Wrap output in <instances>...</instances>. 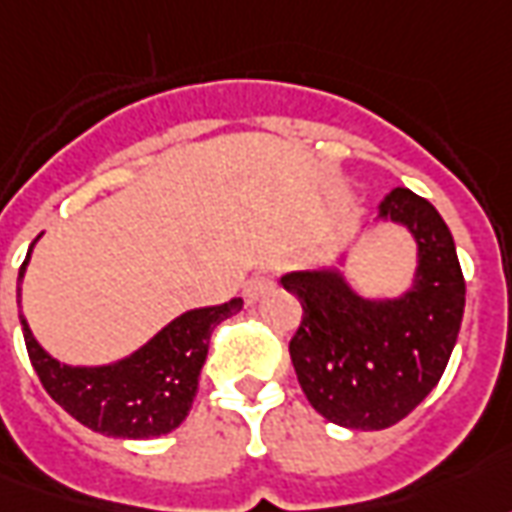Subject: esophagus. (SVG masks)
Returning <instances> with one entry per match:
<instances>
[{
  "mask_svg": "<svg viewBox=\"0 0 512 512\" xmlns=\"http://www.w3.org/2000/svg\"><path fill=\"white\" fill-rule=\"evenodd\" d=\"M272 286H275L272 275H267V272H256V275H251V278H248V283H245L242 294H245V300L248 302H259L264 294L270 292Z\"/></svg>",
  "mask_w": 512,
  "mask_h": 512,
  "instance_id": "esophagus-1",
  "label": "esophagus"
}]
</instances>
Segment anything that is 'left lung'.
Returning a JSON list of instances; mask_svg holds the SVG:
<instances>
[{
	"mask_svg": "<svg viewBox=\"0 0 512 512\" xmlns=\"http://www.w3.org/2000/svg\"><path fill=\"white\" fill-rule=\"evenodd\" d=\"M374 223L412 234L417 267L395 297H365L346 275V253L333 264L286 272L281 286L302 305L294 333V371L324 420L382 431L404 420L442 379L464 319L466 283L453 234L431 201L395 188Z\"/></svg>",
	"mask_w": 512,
	"mask_h": 512,
	"instance_id": "obj_1",
	"label": "left lung"
}]
</instances>
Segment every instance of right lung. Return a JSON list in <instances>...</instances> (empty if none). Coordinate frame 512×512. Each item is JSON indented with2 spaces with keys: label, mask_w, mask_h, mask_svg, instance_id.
<instances>
[{
  "label": "right lung",
  "mask_w": 512,
  "mask_h": 512,
  "mask_svg": "<svg viewBox=\"0 0 512 512\" xmlns=\"http://www.w3.org/2000/svg\"><path fill=\"white\" fill-rule=\"evenodd\" d=\"M35 242L18 270V302ZM237 311H242L240 297L179 313L136 352L106 365L59 363L37 343L24 313L21 327L40 382L70 417L114 439H155L185 423L199 390L212 330Z\"/></svg>",
  "instance_id": "add662e5"
}]
</instances>
